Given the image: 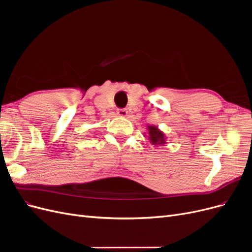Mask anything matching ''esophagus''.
<instances>
[{"instance_id": "34e87169", "label": "esophagus", "mask_w": 252, "mask_h": 252, "mask_svg": "<svg viewBox=\"0 0 252 252\" xmlns=\"http://www.w3.org/2000/svg\"><path fill=\"white\" fill-rule=\"evenodd\" d=\"M117 113H118L119 117H123V118L128 116V111L126 109H118Z\"/></svg>"}]
</instances>
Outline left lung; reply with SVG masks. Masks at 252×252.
Instances as JSON below:
<instances>
[{
  "label": "left lung",
  "instance_id": "1",
  "mask_svg": "<svg viewBox=\"0 0 252 252\" xmlns=\"http://www.w3.org/2000/svg\"><path fill=\"white\" fill-rule=\"evenodd\" d=\"M148 129V139L150 141V143L155 146H163L164 144H166V135L163 131L159 130V129L155 126V125H148L147 126Z\"/></svg>",
  "mask_w": 252,
  "mask_h": 252
}]
</instances>
